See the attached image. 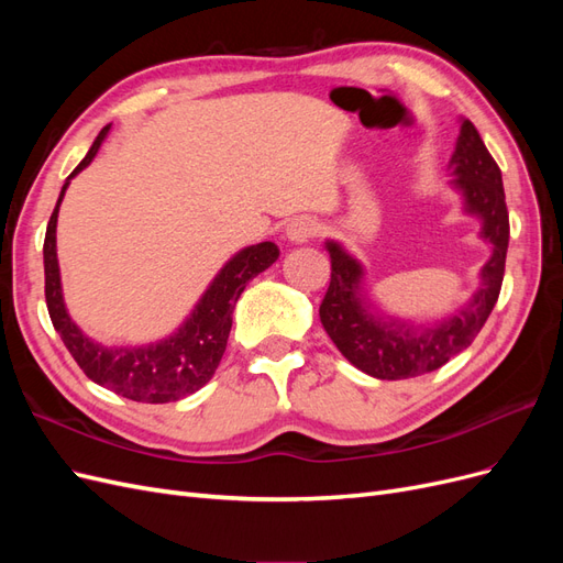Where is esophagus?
Returning a JSON list of instances; mask_svg holds the SVG:
<instances>
[{
	"instance_id": "esophagus-1",
	"label": "esophagus",
	"mask_w": 563,
	"mask_h": 563,
	"mask_svg": "<svg viewBox=\"0 0 563 563\" xmlns=\"http://www.w3.org/2000/svg\"><path fill=\"white\" fill-rule=\"evenodd\" d=\"M317 223L312 218H308V216H300V218H294L291 223L286 225V240L288 242H294V244H305V242H310L312 236L317 234Z\"/></svg>"
}]
</instances>
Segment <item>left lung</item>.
<instances>
[{
	"instance_id": "1",
	"label": "left lung",
	"mask_w": 563,
	"mask_h": 563,
	"mask_svg": "<svg viewBox=\"0 0 563 563\" xmlns=\"http://www.w3.org/2000/svg\"><path fill=\"white\" fill-rule=\"evenodd\" d=\"M453 185L465 197V211L482 218V240L490 242V261L482 269V286L457 314L430 327H408L371 312L362 291L364 269L335 242L331 253V284L319 305V319L335 347L360 371L380 380L416 378L444 366L451 356L472 345L490 310L496 308L509 242V216L503 176L479 131L470 119L460 124L451 157Z\"/></svg>"
}]
</instances>
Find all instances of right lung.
I'll list each match as a JSON object with an SVG mask.
<instances>
[{
  "mask_svg": "<svg viewBox=\"0 0 563 563\" xmlns=\"http://www.w3.org/2000/svg\"><path fill=\"white\" fill-rule=\"evenodd\" d=\"M110 126L98 133L87 157L79 162L75 172L67 176L56 209L51 213L44 236V294L48 317L54 329L60 333L65 347L70 350L79 368L87 378L100 387L112 389L114 395L143 404L178 401L207 385L216 373L223 352L228 347V335L232 329V310L240 300L246 284L261 275L279 258V249L272 242L246 246L225 263L218 272L207 294L201 296L190 319L168 335L162 343L147 347H106L84 335L70 319L63 302L60 269L56 258V223L63 195L81 168H87L100 143L106 141Z\"/></svg>",
  "mask_w": 563,
  "mask_h": 563,
  "instance_id": "right-lung-1",
  "label": "right lung"
}]
</instances>
